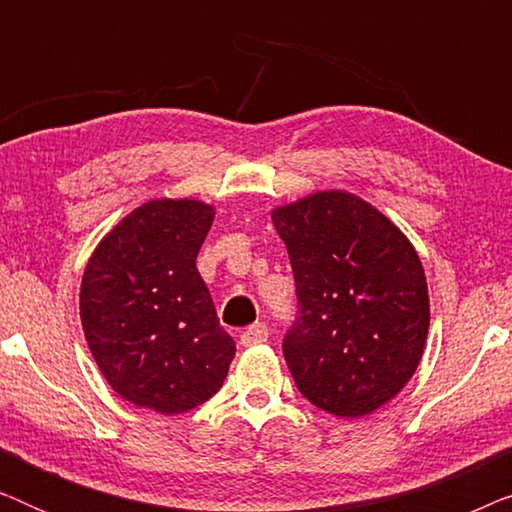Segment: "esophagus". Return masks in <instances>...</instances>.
<instances>
[{
    "label": "esophagus",
    "instance_id": "34e87169",
    "mask_svg": "<svg viewBox=\"0 0 512 512\" xmlns=\"http://www.w3.org/2000/svg\"><path fill=\"white\" fill-rule=\"evenodd\" d=\"M263 342H268V326L265 324L249 326L247 331L240 335L242 347H256V345H263Z\"/></svg>",
    "mask_w": 512,
    "mask_h": 512
}]
</instances>
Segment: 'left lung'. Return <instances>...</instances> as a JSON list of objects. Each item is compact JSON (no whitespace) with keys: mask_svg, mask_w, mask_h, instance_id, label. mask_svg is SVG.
I'll return each mask as SVG.
<instances>
[{"mask_svg":"<svg viewBox=\"0 0 512 512\" xmlns=\"http://www.w3.org/2000/svg\"><path fill=\"white\" fill-rule=\"evenodd\" d=\"M296 279L284 359L307 401L335 417L389 403L422 361L429 289L422 261L387 216L345 191L272 209Z\"/></svg>","mask_w":512,"mask_h":512,"instance_id":"obj_1","label":"left lung"}]
</instances>
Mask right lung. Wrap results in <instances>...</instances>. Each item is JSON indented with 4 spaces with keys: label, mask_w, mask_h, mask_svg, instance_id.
<instances>
[{
    "label": "right lung",
    "mask_w": 512,
    "mask_h": 512,
    "mask_svg": "<svg viewBox=\"0 0 512 512\" xmlns=\"http://www.w3.org/2000/svg\"><path fill=\"white\" fill-rule=\"evenodd\" d=\"M214 207L149 200L109 230L81 279V324L109 387L137 408L181 415L221 389L235 342L195 258Z\"/></svg>",
    "instance_id": "right-lung-1"
}]
</instances>
